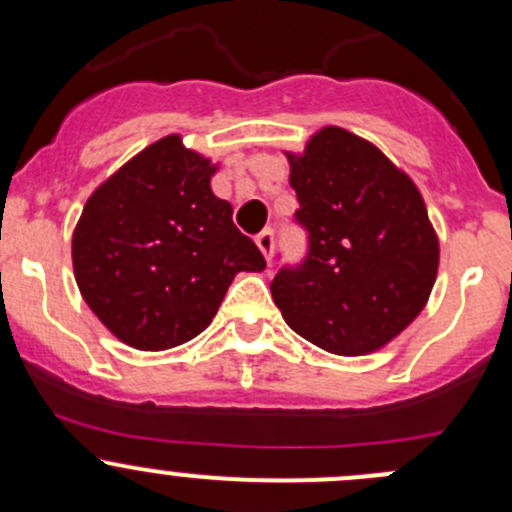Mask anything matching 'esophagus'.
<instances>
[{"mask_svg": "<svg viewBox=\"0 0 512 512\" xmlns=\"http://www.w3.org/2000/svg\"><path fill=\"white\" fill-rule=\"evenodd\" d=\"M257 247H260V252L265 255V260L270 262L272 260V252H275V232L272 230H262L260 235L255 237Z\"/></svg>", "mask_w": 512, "mask_h": 512, "instance_id": "1", "label": "esophagus"}]
</instances>
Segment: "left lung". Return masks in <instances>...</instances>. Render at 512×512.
Masks as SVG:
<instances>
[{
  "label": "left lung",
  "mask_w": 512,
  "mask_h": 512,
  "mask_svg": "<svg viewBox=\"0 0 512 512\" xmlns=\"http://www.w3.org/2000/svg\"><path fill=\"white\" fill-rule=\"evenodd\" d=\"M287 160L309 252L277 272L272 299L324 352H376L421 314L436 282L438 237L426 203L374 143L339 126L319 128Z\"/></svg>",
  "instance_id": "obj_1"
}]
</instances>
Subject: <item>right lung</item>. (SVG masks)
Masks as SVG:
<instances>
[{
    "label": "right lung",
    "mask_w": 512,
    "mask_h": 512,
    "mask_svg": "<svg viewBox=\"0 0 512 512\" xmlns=\"http://www.w3.org/2000/svg\"><path fill=\"white\" fill-rule=\"evenodd\" d=\"M218 165L165 136L86 200L71 240L81 297L123 344L163 352L198 337L237 272L265 257L210 188Z\"/></svg>",
    "instance_id": "obj_1"
}]
</instances>
